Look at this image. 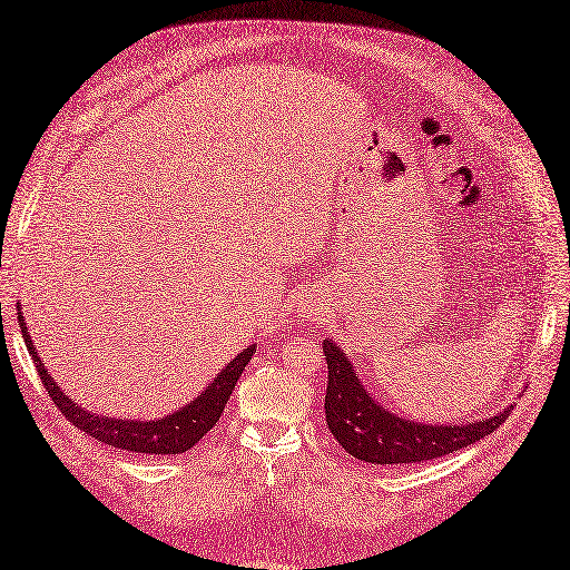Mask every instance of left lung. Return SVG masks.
Instances as JSON below:
<instances>
[{
    "instance_id": "8db88e82",
    "label": "left lung",
    "mask_w": 570,
    "mask_h": 570,
    "mask_svg": "<svg viewBox=\"0 0 570 570\" xmlns=\"http://www.w3.org/2000/svg\"><path fill=\"white\" fill-rule=\"evenodd\" d=\"M323 355L328 364L326 383V424L343 449L357 460L372 465L426 463L453 451L468 449L487 434L497 432L511 410L472 424H417L395 417L368 395L357 379L355 366L343 350L323 341Z\"/></svg>"
}]
</instances>
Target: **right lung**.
I'll return each instance as SVG.
<instances>
[{"label": "right lung", "instance_id": "right-lung-1", "mask_svg": "<svg viewBox=\"0 0 570 570\" xmlns=\"http://www.w3.org/2000/svg\"><path fill=\"white\" fill-rule=\"evenodd\" d=\"M19 326L23 333L26 347L30 355H33V364L38 368L42 386L48 389L52 403L59 407V412L65 414V417L73 426H79L81 432H86L90 439H98V441H102L107 445H115V449H121V451H134V453H146V455L148 453L150 455H167V453L175 455V453H184V451L194 449V445L215 426V422L220 420L227 400L235 391L237 379L242 376L244 366L249 364V360L256 352L254 345L239 352V355L229 362L218 376H215V381L208 383V389L196 400H191L189 405H184L181 410L167 414V417L156 420V422H134V420L102 417V414L86 412L81 405H73V400L61 393L57 383L52 381V376L45 372V364L40 362L38 350L28 335L21 306H19Z\"/></svg>", "mask_w": 570, "mask_h": 570}]
</instances>
